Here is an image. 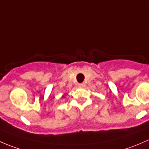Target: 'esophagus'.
Wrapping results in <instances>:
<instances>
[{
  "label": "esophagus",
  "mask_w": 149,
  "mask_h": 149,
  "mask_svg": "<svg viewBox=\"0 0 149 149\" xmlns=\"http://www.w3.org/2000/svg\"><path fill=\"white\" fill-rule=\"evenodd\" d=\"M78 86H79V87H85V83H80L78 85Z\"/></svg>",
  "instance_id": "34e87169"
}]
</instances>
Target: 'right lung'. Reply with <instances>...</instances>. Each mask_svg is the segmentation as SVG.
<instances>
[{"label": "right lung", "mask_w": 149, "mask_h": 149, "mask_svg": "<svg viewBox=\"0 0 149 149\" xmlns=\"http://www.w3.org/2000/svg\"><path fill=\"white\" fill-rule=\"evenodd\" d=\"M65 96H66V95L64 94V95H62V98H64V97H65Z\"/></svg>", "instance_id": "add662e5"}]
</instances>
